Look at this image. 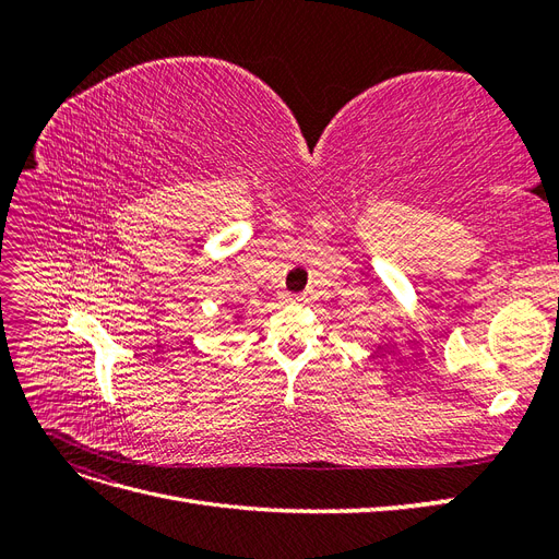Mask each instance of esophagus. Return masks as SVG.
Wrapping results in <instances>:
<instances>
[{
	"instance_id": "esophagus-1",
	"label": "esophagus",
	"mask_w": 559,
	"mask_h": 559,
	"mask_svg": "<svg viewBox=\"0 0 559 559\" xmlns=\"http://www.w3.org/2000/svg\"><path fill=\"white\" fill-rule=\"evenodd\" d=\"M282 300L286 302V306H298V302H306L308 298L302 296V294H284Z\"/></svg>"
}]
</instances>
